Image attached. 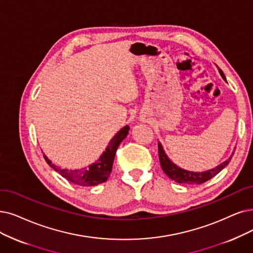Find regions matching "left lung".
<instances>
[{
    "instance_id": "8db88e82",
    "label": "left lung",
    "mask_w": 253,
    "mask_h": 253,
    "mask_svg": "<svg viewBox=\"0 0 253 253\" xmlns=\"http://www.w3.org/2000/svg\"><path fill=\"white\" fill-rule=\"evenodd\" d=\"M219 73H220L221 77L223 78V80L226 82V78H225L223 72H222L221 69H219ZM158 147H159V159H160L161 167H162V169H163L164 172L167 174V176L170 177L171 179L175 180L176 183L188 184V185H199V184L206 183L207 180L211 179V177H214L215 175H217L220 172L222 169L225 168L230 162L232 156H234V153H232L231 156L226 161H224L223 163H221L220 165H218L217 167H215L213 169L204 171V172H194V171H189V170L183 169V168L178 167L177 165H175L173 162L168 158L163 146H162V144L160 142H158Z\"/></svg>"
}]
</instances>
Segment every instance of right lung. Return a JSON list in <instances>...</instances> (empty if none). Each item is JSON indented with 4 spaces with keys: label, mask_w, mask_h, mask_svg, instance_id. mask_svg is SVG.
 <instances>
[{
    "label": "right lung",
    "mask_w": 253,
    "mask_h": 253,
    "mask_svg": "<svg viewBox=\"0 0 253 253\" xmlns=\"http://www.w3.org/2000/svg\"><path fill=\"white\" fill-rule=\"evenodd\" d=\"M128 129V126H126L120 130H118L116 135L111 139L108 146L106 147V150L99 157V159L91 165H89L83 169L69 170L60 168L59 166L53 164L52 161L43 154L44 160L50 167L73 184H77L83 187H90L105 183L110 176L111 171H112L116 150L119 144L123 142V140L127 136Z\"/></svg>",
    "instance_id": "add662e5"
}]
</instances>
